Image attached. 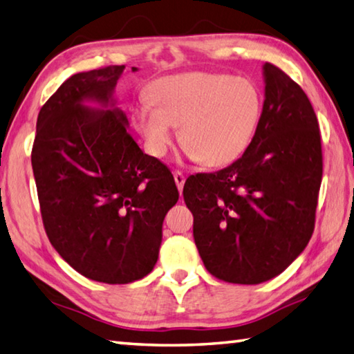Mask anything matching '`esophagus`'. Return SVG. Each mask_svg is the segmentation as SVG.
I'll return each instance as SVG.
<instances>
[{
    "instance_id": "obj_1",
    "label": "esophagus",
    "mask_w": 354,
    "mask_h": 354,
    "mask_svg": "<svg viewBox=\"0 0 354 354\" xmlns=\"http://www.w3.org/2000/svg\"><path fill=\"white\" fill-rule=\"evenodd\" d=\"M174 180H176V185H177V188H178V192H180V194H182L183 185H185L183 172L182 171H174Z\"/></svg>"
}]
</instances>
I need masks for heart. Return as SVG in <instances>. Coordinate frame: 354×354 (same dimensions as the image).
<instances>
[{"instance_id": "heart-1", "label": "heart", "mask_w": 354, "mask_h": 354, "mask_svg": "<svg viewBox=\"0 0 354 354\" xmlns=\"http://www.w3.org/2000/svg\"><path fill=\"white\" fill-rule=\"evenodd\" d=\"M149 102L138 104L134 124L152 157H163L178 128L186 154L211 168L243 154L262 115V97L248 78L188 72L157 80Z\"/></svg>"}]
</instances>
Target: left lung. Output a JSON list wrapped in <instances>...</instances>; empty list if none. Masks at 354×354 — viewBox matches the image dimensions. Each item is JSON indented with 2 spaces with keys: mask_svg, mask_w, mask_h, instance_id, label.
Wrapping results in <instances>:
<instances>
[{
  "mask_svg": "<svg viewBox=\"0 0 354 354\" xmlns=\"http://www.w3.org/2000/svg\"><path fill=\"white\" fill-rule=\"evenodd\" d=\"M265 100L257 131L228 168L186 180L194 242L220 281L257 285L281 274L308 245L322 146L315 109L301 86L263 64Z\"/></svg>",
  "mask_w": 354,
  "mask_h": 354,
  "instance_id": "8db88e82",
  "label": "left lung"
}]
</instances>
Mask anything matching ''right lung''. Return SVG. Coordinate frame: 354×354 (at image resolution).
Wrapping results in <instances>:
<instances>
[{"label":"right lung","instance_id":"right-lung-1","mask_svg":"<svg viewBox=\"0 0 354 354\" xmlns=\"http://www.w3.org/2000/svg\"><path fill=\"white\" fill-rule=\"evenodd\" d=\"M123 71L108 66L66 80L39 111L32 148L52 246L80 274L112 285L154 270L163 218L178 200L171 171L138 148L115 106Z\"/></svg>","mask_w":354,"mask_h":354}]
</instances>
